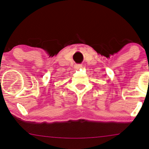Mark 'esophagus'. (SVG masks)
<instances>
[{"label":"esophagus","mask_w":149,"mask_h":149,"mask_svg":"<svg viewBox=\"0 0 149 149\" xmlns=\"http://www.w3.org/2000/svg\"><path fill=\"white\" fill-rule=\"evenodd\" d=\"M82 67H83L82 64H77L75 66V68H82Z\"/></svg>","instance_id":"1"}]
</instances>
